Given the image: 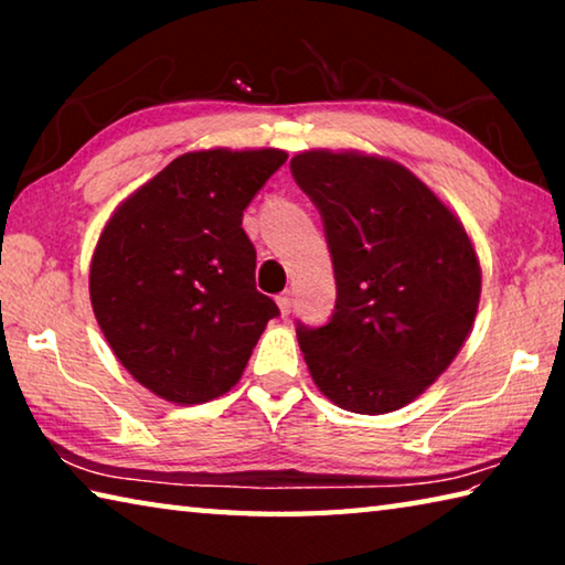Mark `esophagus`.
Instances as JSON below:
<instances>
[{
	"mask_svg": "<svg viewBox=\"0 0 565 565\" xmlns=\"http://www.w3.org/2000/svg\"><path fill=\"white\" fill-rule=\"evenodd\" d=\"M276 303H279L281 317H289V313H291V291H284V294L276 296Z\"/></svg>",
	"mask_w": 565,
	"mask_h": 565,
	"instance_id": "obj_1",
	"label": "esophagus"
}]
</instances>
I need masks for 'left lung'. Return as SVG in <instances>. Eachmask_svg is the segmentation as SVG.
<instances>
[{"label":"left lung","instance_id":"8db88e82","mask_svg":"<svg viewBox=\"0 0 565 565\" xmlns=\"http://www.w3.org/2000/svg\"><path fill=\"white\" fill-rule=\"evenodd\" d=\"M291 174L319 209L337 306L296 337L323 396L388 414L444 374L473 327L481 266L463 224L391 159L303 151Z\"/></svg>","mask_w":565,"mask_h":565}]
</instances>
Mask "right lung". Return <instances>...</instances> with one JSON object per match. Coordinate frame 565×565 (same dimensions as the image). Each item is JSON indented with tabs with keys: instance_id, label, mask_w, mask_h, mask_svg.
I'll return each mask as SVG.
<instances>
[{
	"instance_id": "add662e5",
	"label": "right lung",
	"mask_w": 565,
	"mask_h": 565,
	"mask_svg": "<svg viewBox=\"0 0 565 565\" xmlns=\"http://www.w3.org/2000/svg\"><path fill=\"white\" fill-rule=\"evenodd\" d=\"M281 149L189 151L134 191L92 256V309L121 366L174 404H204L242 379L266 323L244 209Z\"/></svg>"
}]
</instances>
